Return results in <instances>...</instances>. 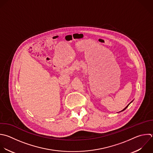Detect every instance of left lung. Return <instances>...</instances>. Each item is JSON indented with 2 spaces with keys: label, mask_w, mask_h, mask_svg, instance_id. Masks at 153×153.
<instances>
[{
  "label": "left lung",
  "mask_w": 153,
  "mask_h": 153,
  "mask_svg": "<svg viewBox=\"0 0 153 153\" xmlns=\"http://www.w3.org/2000/svg\"><path fill=\"white\" fill-rule=\"evenodd\" d=\"M131 102H132V101H131ZM131 102H130V103H131ZM130 103H129V104H128V105H127V106H126V108H124V109H123V110H122V111H124V110H125V109H126V108H127V107H128V105H130ZM121 111H120V112H121Z\"/></svg>",
  "instance_id": "left-lung-1"
}]
</instances>
